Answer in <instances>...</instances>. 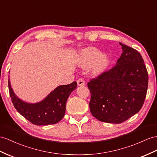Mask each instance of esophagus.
Wrapping results in <instances>:
<instances>
[{"label": "esophagus", "instance_id": "esophagus-1", "mask_svg": "<svg viewBox=\"0 0 157 157\" xmlns=\"http://www.w3.org/2000/svg\"><path fill=\"white\" fill-rule=\"evenodd\" d=\"M77 83L79 86H82L85 85V81H84L83 79L80 78L77 80Z\"/></svg>", "mask_w": 157, "mask_h": 157}]
</instances>
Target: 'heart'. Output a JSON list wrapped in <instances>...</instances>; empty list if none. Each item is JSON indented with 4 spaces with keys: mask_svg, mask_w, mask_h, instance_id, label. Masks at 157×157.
I'll return each instance as SVG.
<instances>
[{
    "mask_svg": "<svg viewBox=\"0 0 157 157\" xmlns=\"http://www.w3.org/2000/svg\"><path fill=\"white\" fill-rule=\"evenodd\" d=\"M79 63L84 68L92 65V73L95 75H98L105 70L109 64V57L106 54H101V52L98 48L90 47L82 50L80 52Z\"/></svg>",
    "mask_w": 157,
    "mask_h": 157,
    "instance_id": "obj_1",
    "label": "heart"
}]
</instances>
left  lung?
<instances>
[{"label": "left lung", "instance_id": "1", "mask_svg": "<svg viewBox=\"0 0 157 157\" xmlns=\"http://www.w3.org/2000/svg\"><path fill=\"white\" fill-rule=\"evenodd\" d=\"M119 44L123 53L116 65L87 83L90 111L100 121L123 123L138 113L146 98L148 76L142 56Z\"/></svg>", "mask_w": 157, "mask_h": 157}]
</instances>
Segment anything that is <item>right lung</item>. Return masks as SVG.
I'll return each instance as SVG.
<instances>
[{"label": "right lung", "mask_w": 157, "mask_h": 157, "mask_svg": "<svg viewBox=\"0 0 157 157\" xmlns=\"http://www.w3.org/2000/svg\"><path fill=\"white\" fill-rule=\"evenodd\" d=\"M77 87V82L59 86L44 100L36 103L22 101L15 95L9 80V94L12 102L18 113L36 125H47L58 123L63 117L69 95Z\"/></svg>", "instance_id": "add662e5"}]
</instances>
